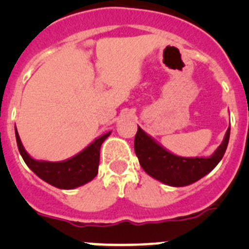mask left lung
I'll list each match as a JSON object with an SVG mask.
<instances>
[{
  "mask_svg": "<svg viewBox=\"0 0 249 249\" xmlns=\"http://www.w3.org/2000/svg\"><path fill=\"white\" fill-rule=\"evenodd\" d=\"M230 127L219 147L211 157L184 158L172 154L139 126L135 136V153L140 165L150 177L170 187H185L210 173L224 157Z\"/></svg>",
  "mask_w": 249,
  "mask_h": 249,
  "instance_id": "8db88e82",
  "label": "left lung"
}]
</instances>
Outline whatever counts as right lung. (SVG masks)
<instances>
[{
  "mask_svg": "<svg viewBox=\"0 0 249 249\" xmlns=\"http://www.w3.org/2000/svg\"><path fill=\"white\" fill-rule=\"evenodd\" d=\"M109 135L110 131L97 137L82 152L64 161H44L30 157L22 145L16 126L17 144L25 164L41 179L59 189H74L80 185L87 184L96 177L99 172L101 144Z\"/></svg>",
  "mask_w": 249,
  "mask_h": 249,
  "instance_id": "obj_1",
  "label": "right lung"
}]
</instances>
